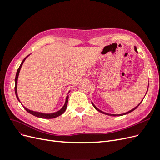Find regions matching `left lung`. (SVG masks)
Here are the masks:
<instances>
[{"instance_id": "obj_1", "label": "left lung", "mask_w": 160, "mask_h": 160, "mask_svg": "<svg viewBox=\"0 0 160 160\" xmlns=\"http://www.w3.org/2000/svg\"><path fill=\"white\" fill-rule=\"evenodd\" d=\"M134 49H135V51L136 52H138V50H137V48H136V47H134ZM147 91H148V89H147ZM147 93H146V94H147ZM142 100H143V99H142ZM142 100H141V102L137 106H136L135 108H133L132 109V110H130L129 112H126V113H122V114H111V113H105V112H102V111H101V110H99V109L98 108H97L96 106H95V105L93 103V102H91V104H93V107L96 109V110H97V111H98L99 112H100V113H104V114H106V115H110V116H121V115H126V114H128V113H130V112H133V110H136V109L140 105V104L142 102Z\"/></svg>"}]
</instances>
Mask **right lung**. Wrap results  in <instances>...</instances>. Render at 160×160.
I'll return each mask as SVG.
<instances>
[{"mask_svg":"<svg viewBox=\"0 0 160 160\" xmlns=\"http://www.w3.org/2000/svg\"><path fill=\"white\" fill-rule=\"evenodd\" d=\"M29 56H30V54L28 55V56H27L26 58H25L24 59V60H22V62H21V63L20 66H19V67L18 69V71H17L16 76H15V95H16L17 98H18V100H19V102H20V100H19V97H18V90H17V87H18V80L19 74V72H20L21 67H22V65L24 62L25 61V60H26V58H27V57H28ZM69 92H70V91H69L68 94L69 93ZM68 99H69V95H67V96L66 97L65 102V104L63 105V106L59 111H58V112H54V113H41V112H35V111L30 110H29V109L27 108L26 107H24V106L22 104V103H21V102H21V104H22V106H23V108L25 109V110H26V111L28 112L29 113L33 115H34V116L38 117H40V118H43V119H53V118H56V117L61 115L62 114H63V113L65 112V111L66 110V109H67V103H68Z\"/></svg>","mask_w":160,"mask_h":160,"instance_id":"1","label":"right lung"}]
</instances>
